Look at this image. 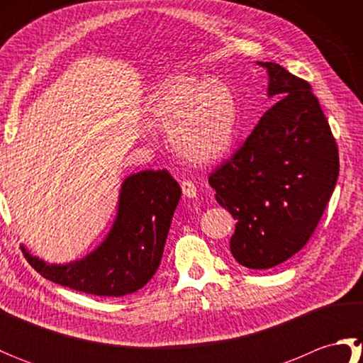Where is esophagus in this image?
Returning a JSON list of instances; mask_svg holds the SVG:
<instances>
[{"instance_id":"obj_1","label":"esophagus","mask_w":363,"mask_h":363,"mask_svg":"<svg viewBox=\"0 0 363 363\" xmlns=\"http://www.w3.org/2000/svg\"><path fill=\"white\" fill-rule=\"evenodd\" d=\"M181 189H182L184 196H187V198H195L196 196V191L198 190H196V184L194 181L184 179L181 182Z\"/></svg>"}]
</instances>
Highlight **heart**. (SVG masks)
<instances>
[{
    "label": "heart",
    "mask_w": 363,
    "mask_h": 363,
    "mask_svg": "<svg viewBox=\"0 0 363 363\" xmlns=\"http://www.w3.org/2000/svg\"><path fill=\"white\" fill-rule=\"evenodd\" d=\"M150 113L157 126L168 129L173 150L194 164L215 162L233 143L237 104L218 79L173 76L154 90Z\"/></svg>",
    "instance_id": "1"
}]
</instances>
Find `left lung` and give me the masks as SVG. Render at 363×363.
Wrapping results in <instances>:
<instances>
[{"instance_id": "8db88e82", "label": "left lung", "mask_w": 363, "mask_h": 363, "mask_svg": "<svg viewBox=\"0 0 363 363\" xmlns=\"http://www.w3.org/2000/svg\"><path fill=\"white\" fill-rule=\"evenodd\" d=\"M268 95L281 98L238 150L209 176L215 198L237 220L230 252L238 264H282L318 226L338 168V148L311 84L274 62Z\"/></svg>"}]
</instances>
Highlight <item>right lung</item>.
<instances>
[{"label": "right lung", "mask_w": 363, "mask_h": 363, "mask_svg": "<svg viewBox=\"0 0 363 363\" xmlns=\"http://www.w3.org/2000/svg\"><path fill=\"white\" fill-rule=\"evenodd\" d=\"M179 198V184L165 168L146 169L123 182L117 220L90 256L68 265H46L23 254L37 273L64 287L96 296L130 295L157 272Z\"/></svg>", "instance_id": "obj_1"}]
</instances>
